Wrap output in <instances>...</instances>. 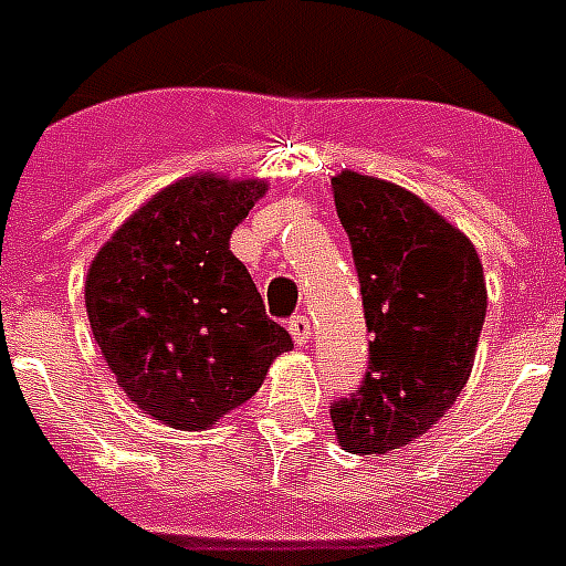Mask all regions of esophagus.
<instances>
[{
	"instance_id": "34e87169",
	"label": "esophagus",
	"mask_w": 566,
	"mask_h": 566,
	"mask_svg": "<svg viewBox=\"0 0 566 566\" xmlns=\"http://www.w3.org/2000/svg\"><path fill=\"white\" fill-rule=\"evenodd\" d=\"M287 332L293 335V340L296 344H308V337H311V319L305 317V314H296V317L287 319Z\"/></svg>"
}]
</instances>
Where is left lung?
Instances as JSON below:
<instances>
[{
    "label": "left lung",
    "mask_w": 566,
    "mask_h": 566,
    "mask_svg": "<svg viewBox=\"0 0 566 566\" xmlns=\"http://www.w3.org/2000/svg\"><path fill=\"white\" fill-rule=\"evenodd\" d=\"M335 208L373 332L361 387L332 402L337 443L385 455L420 438L464 390L488 291L473 243L390 181L340 172Z\"/></svg>",
    "instance_id": "1"
}]
</instances>
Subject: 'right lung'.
Returning <instances> with one entry per match:
<instances>
[{"instance_id": "add662e5", "label": "right lung", "mask_w": 566, "mask_h": 566, "mask_svg": "<svg viewBox=\"0 0 566 566\" xmlns=\"http://www.w3.org/2000/svg\"><path fill=\"white\" fill-rule=\"evenodd\" d=\"M266 185L190 176L128 217L91 264L93 337L132 402L172 429H205L255 396L293 346L231 255Z\"/></svg>"}]
</instances>
